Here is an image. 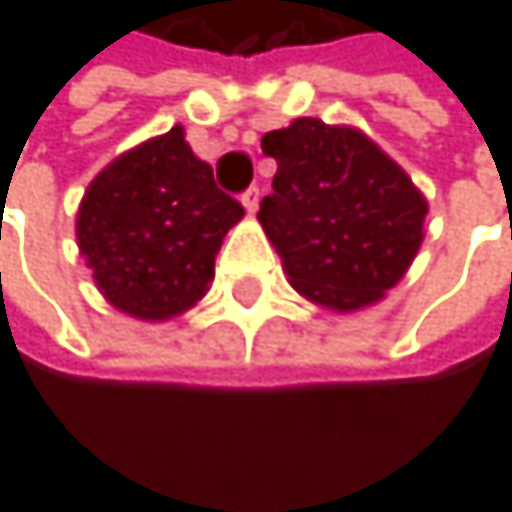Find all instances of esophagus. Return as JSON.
<instances>
[{
    "label": "esophagus",
    "instance_id": "obj_1",
    "mask_svg": "<svg viewBox=\"0 0 512 512\" xmlns=\"http://www.w3.org/2000/svg\"><path fill=\"white\" fill-rule=\"evenodd\" d=\"M242 205H245L248 214L258 211V205H261V190H258V187H248V190L242 193Z\"/></svg>",
    "mask_w": 512,
    "mask_h": 512
}]
</instances>
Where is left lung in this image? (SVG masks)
I'll use <instances>...</instances> for the list:
<instances>
[{
  "label": "left lung",
  "mask_w": 512,
  "mask_h": 512,
  "mask_svg": "<svg viewBox=\"0 0 512 512\" xmlns=\"http://www.w3.org/2000/svg\"><path fill=\"white\" fill-rule=\"evenodd\" d=\"M276 159L258 221L291 288L316 307L356 313L384 301L424 242L427 199L356 125L304 116L261 137Z\"/></svg>",
  "instance_id": "1"
}]
</instances>
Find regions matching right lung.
I'll return each instance as SVG.
<instances>
[{
    "instance_id": "1",
    "label": "right lung",
    "mask_w": 512,
    "mask_h": 512,
    "mask_svg": "<svg viewBox=\"0 0 512 512\" xmlns=\"http://www.w3.org/2000/svg\"><path fill=\"white\" fill-rule=\"evenodd\" d=\"M242 214L174 125L97 171L76 211V242L110 307L168 322L205 298Z\"/></svg>"
}]
</instances>
